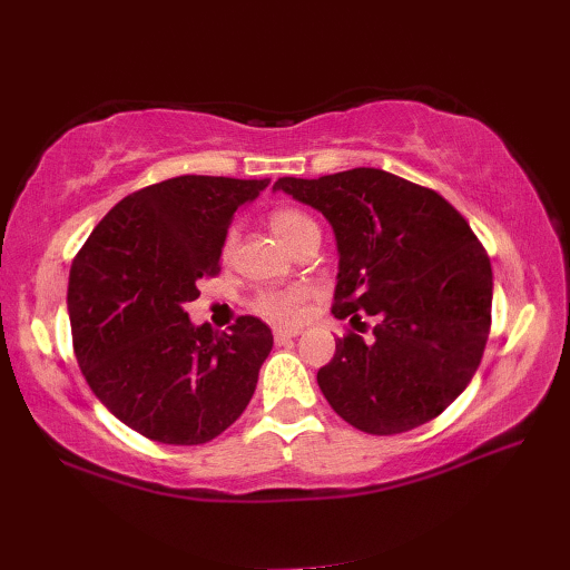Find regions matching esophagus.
<instances>
[{"label":"esophagus","mask_w":570,"mask_h":570,"mask_svg":"<svg viewBox=\"0 0 570 570\" xmlns=\"http://www.w3.org/2000/svg\"><path fill=\"white\" fill-rule=\"evenodd\" d=\"M299 335V330H285V327H281V330H275V342L277 345H285V342H289L293 337H297Z\"/></svg>","instance_id":"obj_1"}]
</instances>
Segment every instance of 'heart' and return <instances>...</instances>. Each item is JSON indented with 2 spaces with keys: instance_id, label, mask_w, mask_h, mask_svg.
I'll use <instances>...</instances> for the list:
<instances>
[{
  "instance_id": "b5f03b06",
  "label": "heart",
  "mask_w": 570,
  "mask_h": 570,
  "mask_svg": "<svg viewBox=\"0 0 570 570\" xmlns=\"http://www.w3.org/2000/svg\"><path fill=\"white\" fill-rule=\"evenodd\" d=\"M271 228L273 233L281 238L287 248H293V245L303 238L305 233L309 230H317L315 220L305 216L303 210H295V208H281L275 210L271 216ZM233 240H235V233L230 230L228 238H225V253L233 248ZM303 299H305V289L303 287H289V289H267L261 297H257V313L265 315L267 320H275V322H293L299 315V307H303Z\"/></svg>"
}]
</instances>
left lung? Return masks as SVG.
Segmentation results:
<instances>
[{
    "instance_id": "8db88e82",
    "label": "left lung",
    "mask_w": 570,
    "mask_h": 570,
    "mask_svg": "<svg viewBox=\"0 0 570 570\" xmlns=\"http://www.w3.org/2000/svg\"><path fill=\"white\" fill-rule=\"evenodd\" d=\"M273 190L332 225L335 317L374 320L370 340L340 337L317 372L332 410L380 436L432 422L466 390L489 340L491 263L469 223L439 193L382 168L277 178Z\"/></svg>"
}]
</instances>
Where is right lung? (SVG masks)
Instances as JSON below:
<instances>
[{
	"label": "right lung",
	"mask_w": 570,
	"mask_h": 570,
	"mask_svg": "<svg viewBox=\"0 0 570 570\" xmlns=\"http://www.w3.org/2000/svg\"><path fill=\"white\" fill-rule=\"evenodd\" d=\"M271 178L178 176L118 200L73 257L69 320L91 392L160 444H206L248 406L273 332L238 317L193 325L200 277L216 275L235 210Z\"/></svg>",
	"instance_id": "obj_1"
}]
</instances>
